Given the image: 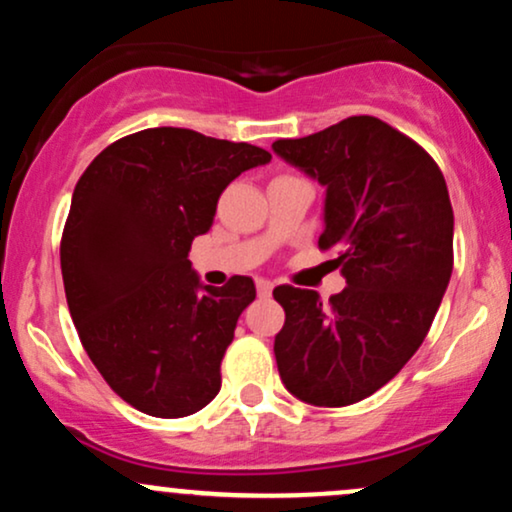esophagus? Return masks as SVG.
<instances>
[{"instance_id": "obj_1", "label": "esophagus", "mask_w": 512, "mask_h": 512, "mask_svg": "<svg viewBox=\"0 0 512 512\" xmlns=\"http://www.w3.org/2000/svg\"><path fill=\"white\" fill-rule=\"evenodd\" d=\"M272 289H274V284L269 279H257V293H260V296H269V293H272Z\"/></svg>"}]
</instances>
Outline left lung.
Instances as JSON below:
<instances>
[{
    "label": "left lung",
    "mask_w": 512,
    "mask_h": 512,
    "mask_svg": "<svg viewBox=\"0 0 512 512\" xmlns=\"http://www.w3.org/2000/svg\"><path fill=\"white\" fill-rule=\"evenodd\" d=\"M272 146L327 187L317 248L337 250L346 276L330 303L276 286L286 313L276 366L303 402L356 404L390 383L431 330L452 274L448 185L424 146L373 115Z\"/></svg>",
    "instance_id": "obj_1"
}]
</instances>
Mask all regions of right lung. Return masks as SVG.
<instances>
[{"label":"right lung","mask_w":512,"mask_h":512,"mask_svg":"<svg viewBox=\"0 0 512 512\" xmlns=\"http://www.w3.org/2000/svg\"><path fill=\"white\" fill-rule=\"evenodd\" d=\"M269 158L245 142L151 127L105 146L76 182L60 243L69 313L93 366L134 409L180 419L219 395L255 284L202 286L187 255L228 182Z\"/></svg>","instance_id":"right-lung-1"}]
</instances>
